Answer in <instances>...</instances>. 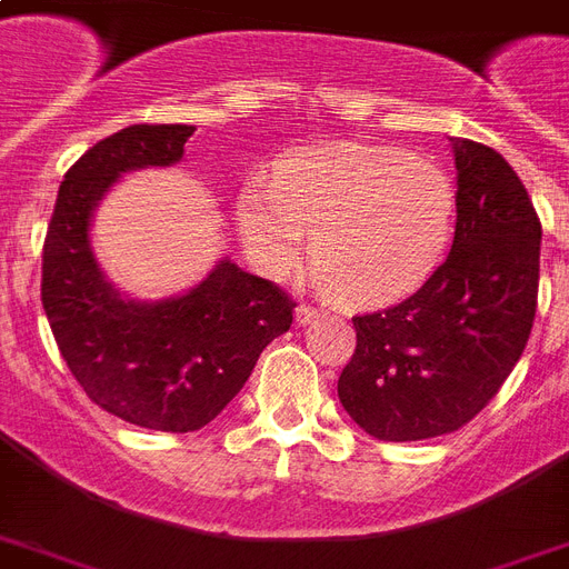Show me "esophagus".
Wrapping results in <instances>:
<instances>
[{
    "label": "esophagus",
    "instance_id": "34e87169",
    "mask_svg": "<svg viewBox=\"0 0 569 569\" xmlns=\"http://www.w3.org/2000/svg\"><path fill=\"white\" fill-rule=\"evenodd\" d=\"M319 316H321L319 307H312V303H307V301H303L301 307L295 310V319H298V325H310V321L319 319Z\"/></svg>",
    "mask_w": 569,
    "mask_h": 569
}]
</instances>
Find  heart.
<instances>
[{
    "label": "heart",
    "instance_id": "heart-1",
    "mask_svg": "<svg viewBox=\"0 0 569 569\" xmlns=\"http://www.w3.org/2000/svg\"><path fill=\"white\" fill-rule=\"evenodd\" d=\"M248 257L286 277L312 232V274L337 301L375 307L428 280L449 244L455 186L431 159L372 144L289 153L274 182H248L236 200Z\"/></svg>",
    "mask_w": 569,
    "mask_h": 569
}]
</instances>
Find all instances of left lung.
Listing matches in <instances>:
<instances>
[{
	"label": "left lung",
	"mask_w": 569,
	"mask_h": 569,
	"mask_svg": "<svg viewBox=\"0 0 569 569\" xmlns=\"http://www.w3.org/2000/svg\"><path fill=\"white\" fill-rule=\"evenodd\" d=\"M458 191L446 262L396 307L355 316L339 401L366 433L431 440L472 422L531 337L540 218L493 147L451 138Z\"/></svg>",
	"instance_id": "left-lung-1"
}]
</instances>
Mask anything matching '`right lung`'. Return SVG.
<instances>
[{
	"label": "right lung",
	"instance_id": "add662e5",
	"mask_svg": "<svg viewBox=\"0 0 569 569\" xmlns=\"http://www.w3.org/2000/svg\"><path fill=\"white\" fill-rule=\"evenodd\" d=\"M191 136L186 123H136L97 141L58 189L40 280L52 337L84 396L123 422L171 433L212 422L298 307L227 259L189 295L159 303L123 301L102 280L88 244L97 200L120 173L180 162Z\"/></svg>",
	"mask_w": 569,
	"mask_h": 569
}]
</instances>
